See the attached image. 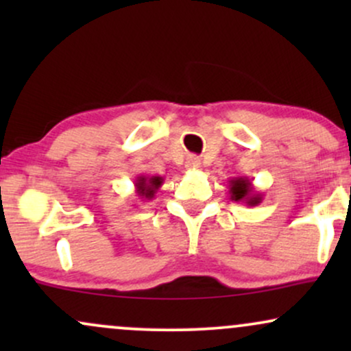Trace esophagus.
Returning a JSON list of instances; mask_svg holds the SVG:
<instances>
[{
	"label": "esophagus",
	"instance_id": "esophagus-1",
	"mask_svg": "<svg viewBox=\"0 0 351 351\" xmlns=\"http://www.w3.org/2000/svg\"><path fill=\"white\" fill-rule=\"evenodd\" d=\"M201 167V162L198 160V156H188L186 160V168L188 170H198V168Z\"/></svg>",
	"mask_w": 351,
	"mask_h": 351
}]
</instances>
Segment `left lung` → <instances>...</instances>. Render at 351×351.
I'll return each instance as SVG.
<instances>
[{
	"label": "left lung",
	"instance_id": "8db88e82",
	"mask_svg": "<svg viewBox=\"0 0 351 351\" xmlns=\"http://www.w3.org/2000/svg\"><path fill=\"white\" fill-rule=\"evenodd\" d=\"M229 196L236 203H245L247 206H257L263 203V193L252 186V181L247 176L229 180Z\"/></svg>",
	"mask_w": 351,
	"mask_h": 351
}]
</instances>
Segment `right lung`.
I'll return each mask as SVG.
<instances>
[{
	"mask_svg": "<svg viewBox=\"0 0 351 351\" xmlns=\"http://www.w3.org/2000/svg\"><path fill=\"white\" fill-rule=\"evenodd\" d=\"M163 176H147V175H138L135 180V193L140 196V199L147 201L155 198L156 191L162 188L163 184Z\"/></svg>",
	"mask_w": 351,
	"mask_h": 351,
	"instance_id": "obj_1",
	"label": "right lung"
}]
</instances>
